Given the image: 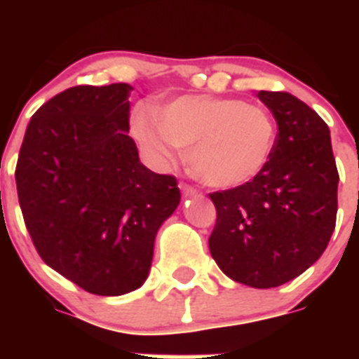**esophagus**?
I'll list each match as a JSON object with an SVG mask.
<instances>
[{
  "instance_id": "1",
  "label": "esophagus",
  "mask_w": 359,
  "mask_h": 359,
  "mask_svg": "<svg viewBox=\"0 0 359 359\" xmlns=\"http://www.w3.org/2000/svg\"><path fill=\"white\" fill-rule=\"evenodd\" d=\"M180 189H182V194L185 196V198H194V196H198V190H196L194 187L187 185V183H182Z\"/></svg>"
}]
</instances>
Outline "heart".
I'll return each instance as SVG.
<instances>
[{"label":"heart","instance_id":"1","mask_svg":"<svg viewBox=\"0 0 359 359\" xmlns=\"http://www.w3.org/2000/svg\"><path fill=\"white\" fill-rule=\"evenodd\" d=\"M131 126L158 161L170 160L169 144L185 151L189 172L214 189L252 182L268 165L277 140L266 107L210 95H183L154 111L138 107Z\"/></svg>","mask_w":359,"mask_h":359}]
</instances>
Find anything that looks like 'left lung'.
Masks as SVG:
<instances>
[{
    "mask_svg": "<svg viewBox=\"0 0 359 359\" xmlns=\"http://www.w3.org/2000/svg\"><path fill=\"white\" fill-rule=\"evenodd\" d=\"M277 122L268 165L252 182L210 194L217 210L208 239L226 277L268 290L315 264L336 224L338 169L327 123L286 91H259Z\"/></svg>",
    "mask_w": 359,
    "mask_h": 359,
    "instance_id": "1",
    "label": "left lung"
}]
</instances>
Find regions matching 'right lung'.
I'll return each instance as SVG.
<instances>
[{"mask_svg": "<svg viewBox=\"0 0 359 359\" xmlns=\"http://www.w3.org/2000/svg\"><path fill=\"white\" fill-rule=\"evenodd\" d=\"M129 84L73 86L43 104L15 167L37 253L88 293L118 297L149 275L154 239L180 205L174 176L149 170L129 133Z\"/></svg>", "mask_w": 359, "mask_h": 359, "instance_id": "obj_1", "label": "right lung"}]
</instances>
